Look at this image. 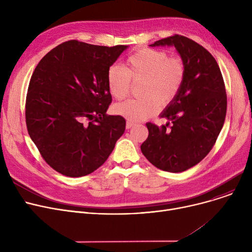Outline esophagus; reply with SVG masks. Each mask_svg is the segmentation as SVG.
<instances>
[{
  "label": "esophagus",
  "instance_id": "34e87169",
  "mask_svg": "<svg viewBox=\"0 0 252 252\" xmlns=\"http://www.w3.org/2000/svg\"><path fill=\"white\" fill-rule=\"evenodd\" d=\"M136 126V123L135 122H131V121H127L126 125V128H131L133 126Z\"/></svg>",
  "mask_w": 252,
  "mask_h": 252
}]
</instances>
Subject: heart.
<instances>
[{
	"mask_svg": "<svg viewBox=\"0 0 252 252\" xmlns=\"http://www.w3.org/2000/svg\"><path fill=\"white\" fill-rule=\"evenodd\" d=\"M185 78V66L178 57H168L165 52L144 48L130 55L124 68L110 66L106 83L112 97L125 99L130 90V81L143 79L142 97L128 99L114 106V112L131 121H140L158 112L160 104L173 102L181 91Z\"/></svg>",
	"mask_w": 252,
	"mask_h": 252,
	"instance_id": "obj_1",
	"label": "heart"
}]
</instances>
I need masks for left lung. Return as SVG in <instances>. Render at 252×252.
Segmentation results:
<instances>
[{"label":"left lung","instance_id":"1","mask_svg":"<svg viewBox=\"0 0 252 252\" xmlns=\"http://www.w3.org/2000/svg\"><path fill=\"white\" fill-rule=\"evenodd\" d=\"M150 46L175 47L185 66V78L176 99L160 114L168 123L146 124L149 135L141 151L157 168L181 173L213 149L226 118V89L214 56L192 39L175 34Z\"/></svg>","mask_w":252,"mask_h":252}]
</instances>
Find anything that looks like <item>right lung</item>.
I'll return each mask as SVG.
<instances>
[{"mask_svg":"<svg viewBox=\"0 0 252 252\" xmlns=\"http://www.w3.org/2000/svg\"><path fill=\"white\" fill-rule=\"evenodd\" d=\"M126 48L72 39L36 65L26 95V126L45 161L63 176L93 173L125 133L126 119L106 114L112 101L106 73Z\"/></svg>","mask_w":252,"mask_h":252,"instance_id":"right-lung-1","label":"right lung"}]
</instances>
